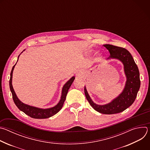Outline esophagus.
Returning a JSON list of instances; mask_svg holds the SVG:
<instances>
[{
  "label": "esophagus",
  "instance_id": "esophagus-1",
  "mask_svg": "<svg viewBox=\"0 0 150 150\" xmlns=\"http://www.w3.org/2000/svg\"><path fill=\"white\" fill-rule=\"evenodd\" d=\"M77 75L79 76V75H80V73H78V74H77Z\"/></svg>",
  "mask_w": 150,
  "mask_h": 150
}]
</instances>
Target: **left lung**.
Instances as JSON below:
<instances>
[{
  "label": "left lung",
  "instance_id": "1",
  "mask_svg": "<svg viewBox=\"0 0 150 150\" xmlns=\"http://www.w3.org/2000/svg\"><path fill=\"white\" fill-rule=\"evenodd\" d=\"M110 53L108 59H116L122 62L126 76L125 88L120 94L110 103L104 105L94 103L90 98L86 88L84 87L85 95L92 108L103 114L112 115L120 113L131 106L137 96L139 90L141 81L139 72L131 54L126 49L110 45H103Z\"/></svg>",
  "mask_w": 150,
  "mask_h": 150
}]
</instances>
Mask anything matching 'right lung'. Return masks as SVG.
I'll return each mask as SVG.
<instances>
[{
	"label": "right lung",
	"mask_w": 150,
	"mask_h": 150,
	"mask_svg": "<svg viewBox=\"0 0 150 150\" xmlns=\"http://www.w3.org/2000/svg\"><path fill=\"white\" fill-rule=\"evenodd\" d=\"M18 56V57H19ZM17 60V61H18ZM16 63H15V65ZM15 65L13 67L11 72V77H10V80H9V87L11 91L12 94V98L13 100V101L15 104V105L17 106V108L21 110L24 113L27 115L28 116H30L32 118L34 119H46L49 118L51 116H53V115H56L57 112H59L60 109L62 108V107L63 105L64 102H65L66 100V97L68 94V90L71 86V85L72 82H74L75 79V76H72L66 83L63 85L62 91V96L58 104L56 105L54 107H53L52 108L49 109H40V108H35V107L31 106L27 104H25L23 103V102H21L18 98L17 97L14 90L12 87V74H13V71L15 68Z\"/></svg>",
	"instance_id": "obj_1"
}]
</instances>
